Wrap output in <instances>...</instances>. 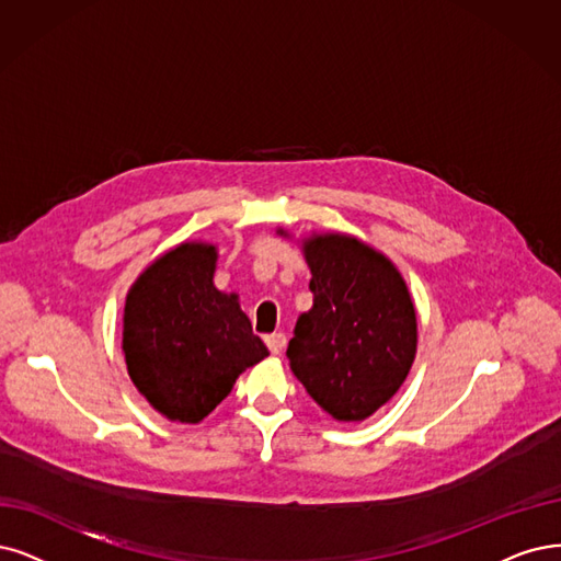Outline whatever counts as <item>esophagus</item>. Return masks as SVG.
<instances>
[{
    "label": "esophagus",
    "instance_id": "obj_1",
    "mask_svg": "<svg viewBox=\"0 0 561 561\" xmlns=\"http://www.w3.org/2000/svg\"><path fill=\"white\" fill-rule=\"evenodd\" d=\"M265 344H267V348H270V354L279 356L282 351H284V346H286V335H284V333L267 335V337H265Z\"/></svg>",
    "mask_w": 561,
    "mask_h": 561
}]
</instances>
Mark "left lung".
Returning <instances> with one entry per match:
<instances>
[{
  "label": "left lung",
  "mask_w": 561,
  "mask_h": 561,
  "mask_svg": "<svg viewBox=\"0 0 561 561\" xmlns=\"http://www.w3.org/2000/svg\"><path fill=\"white\" fill-rule=\"evenodd\" d=\"M302 256L314 302L298 317L288 363L337 423L365 421L396 396L416 358V307L396 263L356 236L312 233Z\"/></svg>",
  "instance_id": "1"
}]
</instances>
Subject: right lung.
Wrapping results in <instances>:
<instances>
[{
  "label": "right lung",
  "mask_w": 561,
  "mask_h": 561,
  "mask_svg": "<svg viewBox=\"0 0 561 561\" xmlns=\"http://www.w3.org/2000/svg\"><path fill=\"white\" fill-rule=\"evenodd\" d=\"M217 244L184 240L131 284L122 351L140 396L173 423H201L267 356L238 294L215 286Z\"/></svg>",
  "instance_id": "right-lung-1"
}]
</instances>
